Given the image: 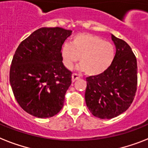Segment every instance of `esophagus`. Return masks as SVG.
Instances as JSON below:
<instances>
[{"label": "esophagus", "mask_w": 148, "mask_h": 148, "mask_svg": "<svg viewBox=\"0 0 148 148\" xmlns=\"http://www.w3.org/2000/svg\"><path fill=\"white\" fill-rule=\"evenodd\" d=\"M80 78V75H78L77 74H72V81L74 82L75 80H78Z\"/></svg>", "instance_id": "esophagus-1"}]
</instances>
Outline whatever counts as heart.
<instances>
[{
  "mask_svg": "<svg viewBox=\"0 0 148 148\" xmlns=\"http://www.w3.org/2000/svg\"><path fill=\"white\" fill-rule=\"evenodd\" d=\"M64 66L71 69L79 59L78 68L88 75L97 76L110 67L115 58V48L101 37L91 33H79L72 37L70 44L64 43L61 49Z\"/></svg>",
  "mask_w": 148,
  "mask_h": 148,
  "instance_id": "heart-1",
  "label": "heart"
}]
</instances>
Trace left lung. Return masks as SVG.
<instances>
[{
  "label": "left lung",
  "instance_id": "1",
  "mask_svg": "<svg viewBox=\"0 0 148 148\" xmlns=\"http://www.w3.org/2000/svg\"><path fill=\"white\" fill-rule=\"evenodd\" d=\"M116 55L104 73L86 77L85 100L89 110L99 119H112L125 112L135 96L138 67L131 47L112 35Z\"/></svg>",
  "mask_w": 148,
  "mask_h": 148
}]
</instances>
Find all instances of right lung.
<instances>
[{
	"instance_id": "add662e5",
	"label": "right lung",
	"mask_w": 148,
	"mask_h": 148,
	"mask_svg": "<svg viewBox=\"0 0 148 148\" xmlns=\"http://www.w3.org/2000/svg\"><path fill=\"white\" fill-rule=\"evenodd\" d=\"M71 32L60 27H42L16 50L10 83L19 105L32 116L52 117L63 107L72 73L62 63L61 49Z\"/></svg>"
}]
</instances>
